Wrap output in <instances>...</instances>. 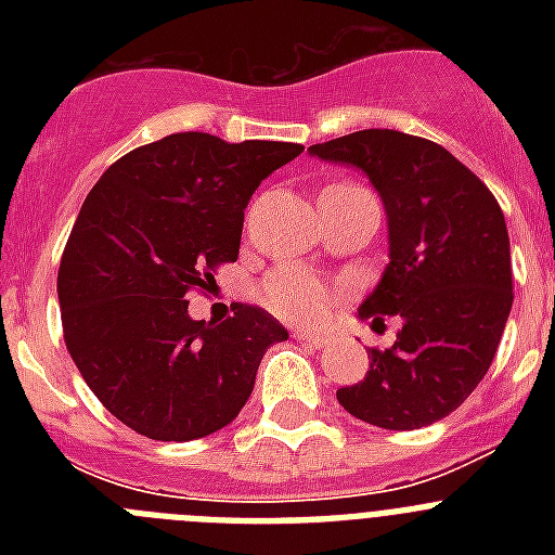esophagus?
Instances as JSON below:
<instances>
[{
  "mask_svg": "<svg viewBox=\"0 0 555 555\" xmlns=\"http://www.w3.org/2000/svg\"><path fill=\"white\" fill-rule=\"evenodd\" d=\"M294 338H300L302 345H308V347H325L327 341H331L325 333H311V331H297L294 333Z\"/></svg>",
  "mask_w": 555,
  "mask_h": 555,
  "instance_id": "34e87169",
  "label": "esophagus"
}]
</instances>
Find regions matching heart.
I'll list each match as a JSON object with an SVG mask.
<instances>
[{"mask_svg":"<svg viewBox=\"0 0 555 555\" xmlns=\"http://www.w3.org/2000/svg\"><path fill=\"white\" fill-rule=\"evenodd\" d=\"M261 297L274 313L294 322H317L333 302L331 288L302 269H278L269 274Z\"/></svg>","mask_w":555,"mask_h":555,"instance_id":"obj_1","label":"heart"}]
</instances>
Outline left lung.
<instances>
[{"instance_id":"left-lung-1","label":"left lung","mask_w":555,"mask_h":555,"mask_svg":"<svg viewBox=\"0 0 555 555\" xmlns=\"http://www.w3.org/2000/svg\"><path fill=\"white\" fill-rule=\"evenodd\" d=\"M308 152L356 166L380 194L389 263L358 317L403 320L389 350H370L364 380L336 391L338 403L386 430L434 425L483 380L512 311L503 210L467 166L420 135L358 130Z\"/></svg>"}]
</instances>
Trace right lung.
<instances>
[{"instance_id":"add662e5","label":"right lung","mask_w":555,"mask_h":555,"mask_svg":"<svg viewBox=\"0 0 555 555\" xmlns=\"http://www.w3.org/2000/svg\"><path fill=\"white\" fill-rule=\"evenodd\" d=\"M300 152L175 132L127 152L88 191L57 269L63 338L88 389L135 434H217L253 395L267 347L288 338L244 302L219 325L191 320L185 294L238 258L249 197Z\"/></svg>"}]
</instances>
